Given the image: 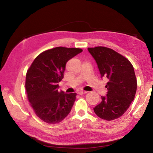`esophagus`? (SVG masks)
Wrapping results in <instances>:
<instances>
[{
	"instance_id": "esophagus-1",
	"label": "esophagus",
	"mask_w": 153,
	"mask_h": 153,
	"mask_svg": "<svg viewBox=\"0 0 153 153\" xmlns=\"http://www.w3.org/2000/svg\"><path fill=\"white\" fill-rule=\"evenodd\" d=\"M88 92H86V91H79V92H78V94H79V95H82V94H86Z\"/></svg>"
}]
</instances>
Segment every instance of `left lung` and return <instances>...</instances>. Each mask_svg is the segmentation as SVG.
Segmentation results:
<instances>
[{"mask_svg":"<svg viewBox=\"0 0 153 153\" xmlns=\"http://www.w3.org/2000/svg\"><path fill=\"white\" fill-rule=\"evenodd\" d=\"M97 63L101 77L108 79L107 94L94 108L98 117L107 121L122 116L135 97L137 80L133 65L128 59L105 46L88 48Z\"/></svg>","mask_w":153,"mask_h":153,"instance_id":"left-lung-1","label":"left lung"}]
</instances>
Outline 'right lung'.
Returning <instances> with one entry per match:
<instances>
[{"label":"right lung","instance_id":"add662e5","mask_svg":"<svg viewBox=\"0 0 153 153\" xmlns=\"http://www.w3.org/2000/svg\"><path fill=\"white\" fill-rule=\"evenodd\" d=\"M82 52L81 48L62 46L49 49L40 53L28 69L27 98L36 115L45 122L59 123L70 113L77 94L59 92L58 83L63 78L67 62Z\"/></svg>","mask_w":153,"mask_h":153}]
</instances>
